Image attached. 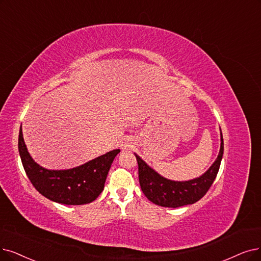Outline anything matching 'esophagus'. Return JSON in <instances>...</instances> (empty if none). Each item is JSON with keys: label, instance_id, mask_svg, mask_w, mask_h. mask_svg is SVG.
Here are the masks:
<instances>
[{"label": "esophagus", "instance_id": "esophagus-1", "mask_svg": "<svg viewBox=\"0 0 261 261\" xmlns=\"http://www.w3.org/2000/svg\"><path fill=\"white\" fill-rule=\"evenodd\" d=\"M129 147V144H123L122 145V149H126V148H128Z\"/></svg>", "mask_w": 261, "mask_h": 261}]
</instances>
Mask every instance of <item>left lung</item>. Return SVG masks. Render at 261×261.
<instances>
[{
  "instance_id": "obj_1",
  "label": "left lung",
  "mask_w": 261,
  "mask_h": 261,
  "mask_svg": "<svg viewBox=\"0 0 261 261\" xmlns=\"http://www.w3.org/2000/svg\"><path fill=\"white\" fill-rule=\"evenodd\" d=\"M221 141L220 154L207 171L199 178L185 182H176L163 178L145 164L138 155L135 154L138 163L139 183L144 196L153 203L167 207H179L200 200L209 191L220 169L224 153L222 132Z\"/></svg>"
}]
</instances>
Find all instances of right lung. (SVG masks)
<instances>
[{
	"mask_svg": "<svg viewBox=\"0 0 261 261\" xmlns=\"http://www.w3.org/2000/svg\"><path fill=\"white\" fill-rule=\"evenodd\" d=\"M18 149L29 180L41 195L62 204H86L94 201L103 190L107 174L120 150H113L85 165L68 170H48L31 158L20 128Z\"/></svg>",
	"mask_w": 261,
	"mask_h": 261,
	"instance_id": "add662e5",
	"label": "right lung"
}]
</instances>
